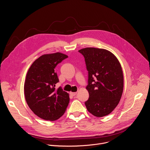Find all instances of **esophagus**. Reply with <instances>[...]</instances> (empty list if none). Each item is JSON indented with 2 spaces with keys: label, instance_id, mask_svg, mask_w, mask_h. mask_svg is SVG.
Returning <instances> with one entry per match:
<instances>
[{
  "label": "esophagus",
  "instance_id": "esophagus-1",
  "mask_svg": "<svg viewBox=\"0 0 150 150\" xmlns=\"http://www.w3.org/2000/svg\"><path fill=\"white\" fill-rule=\"evenodd\" d=\"M70 95H71V96H76V95L77 92H70Z\"/></svg>",
  "mask_w": 150,
  "mask_h": 150
}]
</instances>
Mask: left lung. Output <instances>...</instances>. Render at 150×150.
<instances>
[{
  "mask_svg": "<svg viewBox=\"0 0 150 150\" xmlns=\"http://www.w3.org/2000/svg\"><path fill=\"white\" fill-rule=\"evenodd\" d=\"M83 57L88 71L89 93L85 102L87 110L97 117L110 113L118 105L124 88V76L117 58L110 51L96 48L79 51Z\"/></svg>",
  "mask_w": 150,
  "mask_h": 150,
  "instance_id": "obj_1",
  "label": "left lung"
}]
</instances>
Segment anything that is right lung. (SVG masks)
Here are the masks:
<instances>
[{"mask_svg": "<svg viewBox=\"0 0 150 150\" xmlns=\"http://www.w3.org/2000/svg\"><path fill=\"white\" fill-rule=\"evenodd\" d=\"M68 56L56 52L37 58L29 69L24 84V94L31 110L47 121H55L65 112L69 94L61 87L55 88L58 78L55 69Z\"/></svg>", "mask_w": 150, "mask_h": 150, "instance_id": "add662e5", "label": "right lung"}]
</instances>
